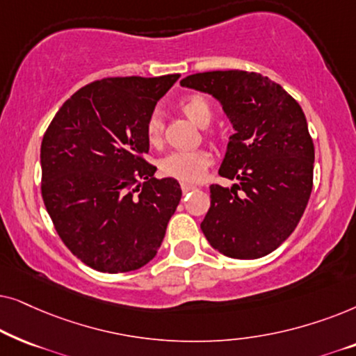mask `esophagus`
<instances>
[{
  "label": "esophagus",
  "mask_w": 356,
  "mask_h": 356,
  "mask_svg": "<svg viewBox=\"0 0 356 356\" xmlns=\"http://www.w3.org/2000/svg\"><path fill=\"white\" fill-rule=\"evenodd\" d=\"M194 189H196V186H193V184H189V183H181V191L186 194V193H189V191H194Z\"/></svg>",
  "instance_id": "34e87169"
}]
</instances>
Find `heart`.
Here are the masks:
<instances>
[{
  "instance_id": "obj_1",
  "label": "heart",
  "mask_w": 356,
  "mask_h": 356,
  "mask_svg": "<svg viewBox=\"0 0 356 356\" xmlns=\"http://www.w3.org/2000/svg\"><path fill=\"white\" fill-rule=\"evenodd\" d=\"M178 108L197 126H207L212 118V105L207 97L202 94H189L178 102ZM163 123L157 113H154L145 123V139L150 145L157 147L162 143ZM213 162L211 152L204 149L197 150H178L172 152L160 160L159 168L163 177L175 178L183 183H197L201 181L204 175Z\"/></svg>"
}]
</instances>
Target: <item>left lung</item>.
Instances as JSON below:
<instances>
[{
  "label": "left lung",
  "mask_w": 356,
  "mask_h": 356,
  "mask_svg": "<svg viewBox=\"0 0 356 356\" xmlns=\"http://www.w3.org/2000/svg\"><path fill=\"white\" fill-rule=\"evenodd\" d=\"M179 84L212 94L235 128L218 175L238 184H211L202 233L228 257L269 254L298 225L313 189L314 144L303 110L259 72H197Z\"/></svg>",
  "instance_id": "8db88e82"
}]
</instances>
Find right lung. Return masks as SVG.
Wrapping results in <instances>:
<instances>
[{
    "label": "right lung",
    "instance_id": "add662e5",
    "mask_svg": "<svg viewBox=\"0 0 356 356\" xmlns=\"http://www.w3.org/2000/svg\"><path fill=\"white\" fill-rule=\"evenodd\" d=\"M179 74L105 77L56 111L40 149L42 197L63 243L108 274L157 254L181 199L177 179L154 177L145 123Z\"/></svg>",
    "mask_w": 356,
    "mask_h": 356
}]
</instances>
